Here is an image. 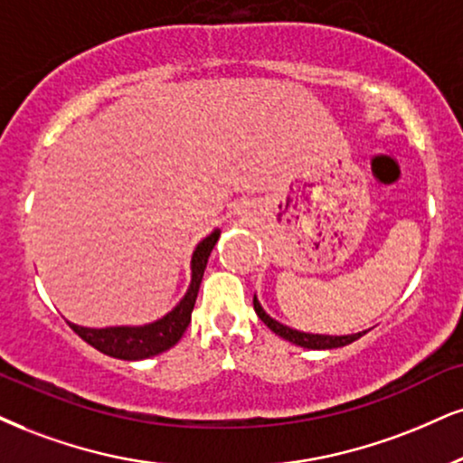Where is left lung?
Returning a JSON list of instances; mask_svg holds the SVG:
<instances>
[{"instance_id":"8db88e82","label":"left lung","mask_w":463,"mask_h":463,"mask_svg":"<svg viewBox=\"0 0 463 463\" xmlns=\"http://www.w3.org/2000/svg\"><path fill=\"white\" fill-rule=\"evenodd\" d=\"M253 307L255 313H258L261 322L266 324L272 333L283 336L285 341H292V344L300 345V347H309V350H333V347H344L352 341L361 339L364 333H356V335H344V336H330V335H311V333H300V330H294L289 326H283L281 322L272 319L268 313L261 309V305L258 302V298H253Z\"/></svg>"}]
</instances>
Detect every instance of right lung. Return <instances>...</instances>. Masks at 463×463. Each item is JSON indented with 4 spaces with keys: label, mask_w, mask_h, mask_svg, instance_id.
Returning <instances> with one entry per match:
<instances>
[{
    "label": "right lung",
    "mask_w": 463,
    "mask_h": 463,
    "mask_svg": "<svg viewBox=\"0 0 463 463\" xmlns=\"http://www.w3.org/2000/svg\"><path fill=\"white\" fill-rule=\"evenodd\" d=\"M221 232L214 230L208 238H203L197 244L195 253L191 260V288L175 305L174 311L167 316L156 319V322L146 324V326H113V328H85L71 324V328L77 333L85 344H90L96 350L107 354V356L122 358V361H141V358L156 356L169 347H174L184 335V330L191 324V313L195 307L199 285H202L205 264H208L210 253H213Z\"/></svg>",
    "instance_id": "obj_1"
}]
</instances>
